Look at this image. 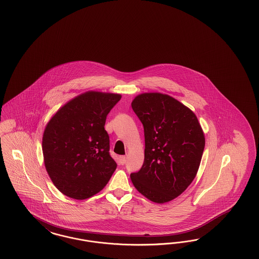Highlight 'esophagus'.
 <instances>
[{
	"instance_id": "1",
	"label": "esophagus",
	"mask_w": 259,
	"mask_h": 259,
	"mask_svg": "<svg viewBox=\"0 0 259 259\" xmlns=\"http://www.w3.org/2000/svg\"><path fill=\"white\" fill-rule=\"evenodd\" d=\"M118 162H119V164H121V165L125 164V162H126L125 156H119V157H118Z\"/></svg>"
}]
</instances>
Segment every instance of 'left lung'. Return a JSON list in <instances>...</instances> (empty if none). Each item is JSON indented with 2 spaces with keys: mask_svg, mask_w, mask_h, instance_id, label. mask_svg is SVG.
<instances>
[{
  "mask_svg": "<svg viewBox=\"0 0 259 259\" xmlns=\"http://www.w3.org/2000/svg\"><path fill=\"white\" fill-rule=\"evenodd\" d=\"M144 128V162L130 175L135 188L156 203L171 201L196 178L205 146L196 114L171 96L138 95L131 103Z\"/></svg>",
  "mask_w": 259,
  "mask_h": 259,
  "instance_id": "8db88e82",
  "label": "left lung"
}]
</instances>
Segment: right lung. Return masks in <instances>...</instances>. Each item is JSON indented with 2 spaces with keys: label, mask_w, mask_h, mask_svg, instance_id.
I'll return each mask as SVG.
<instances>
[{
  "label": "right lung",
  "mask_w": 259,
  "mask_h": 259,
  "mask_svg": "<svg viewBox=\"0 0 259 259\" xmlns=\"http://www.w3.org/2000/svg\"><path fill=\"white\" fill-rule=\"evenodd\" d=\"M121 95L87 91L66 102L42 136L47 174L56 188L74 199L95 196L117 168L109 154L106 117Z\"/></svg>",
  "instance_id": "1"
}]
</instances>
